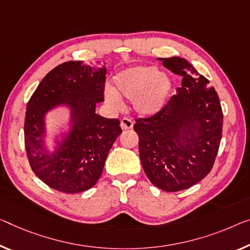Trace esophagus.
Masks as SVG:
<instances>
[{
  "mask_svg": "<svg viewBox=\"0 0 250 250\" xmlns=\"http://www.w3.org/2000/svg\"><path fill=\"white\" fill-rule=\"evenodd\" d=\"M133 125H134V123H133L132 120H130V118L124 117L121 121V126H122L123 129H130V128H133Z\"/></svg>",
  "mask_w": 250,
  "mask_h": 250,
  "instance_id": "1",
  "label": "esophagus"
}]
</instances>
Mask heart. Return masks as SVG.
I'll return each mask as SVG.
<instances>
[{
  "instance_id": "heart-1",
  "label": "heart",
  "mask_w": 250,
  "mask_h": 250,
  "mask_svg": "<svg viewBox=\"0 0 250 250\" xmlns=\"http://www.w3.org/2000/svg\"><path fill=\"white\" fill-rule=\"evenodd\" d=\"M116 93L134 99V107L138 114L151 116L163 108L172 82L164 72L153 66H134L118 72L114 78ZM114 90L107 91V101L120 107L122 101Z\"/></svg>"
}]
</instances>
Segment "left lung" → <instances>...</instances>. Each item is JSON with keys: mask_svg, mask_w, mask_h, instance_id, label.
<instances>
[{"mask_svg": "<svg viewBox=\"0 0 250 250\" xmlns=\"http://www.w3.org/2000/svg\"><path fill=\"white\" fill-rule=\"evenodd\" d=\"M182 76V86L159 113L137 118L141 163L155 187L167 192L189 189L208 175L222 134L220 101L209 80L180 57L159 58Z\"/></svg>", "mask_w": 250, "mask_h": 250, "instance_id": "8db88e82", "label": "left lung"}]
</instances>
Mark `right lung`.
Returning <instances> with one entry per match:
<instances>
[{"label": "right lung", "instance_id": "right-lung-1", "mask_svg": "<svg viewBox=\"0 0 250 250\" xmlns=\"http://www.w3.org/2000/svg\"><path fill=\"white\" fill-rule=\"evenodd\" d=\"M106 68L67 61L41 80L26 105L24 144L32 171L52 189L79 193L93 188L103 173L114 142L121 135L117 118L96 114L104 102ZM58 105L71 109V130L49 153L44 146V116Z\"/></svg>", "mask_w": 250, "mask_h": 250}]
</instances>
